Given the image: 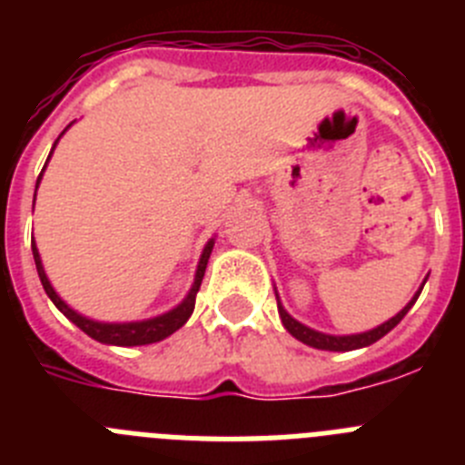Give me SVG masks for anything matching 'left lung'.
<instances>
[{
	"label": "left lung",
	"instance_id": "left-lung-1",
	"mask_svg": "<svg viewBox=\"0 0 465 465\" xmlns=\"http://www.w3.org/2000/svg\"><path fill=\"white\" fill-rule=\"evenodd\" d=\"M424 283H426V279H424ZM424 283L419 286V291H417V293H414V298L410 300L408 305L402 307V310L398 312L396 316H391L389 322H384V323H381V326L372 328V331L356 332V335H328V332H319V331H314V328L305 326V323L295 322L293 316H291L289 312L283 310V305H282V302H279V298H277V310H279V316H282L283 328H286V331H289L291 335H293L295 340H300V342H302V344H310V347H314V349H323V351H351V349L368 347V344H372V342H377V340H380V338H384V335L389 331H393V328H396L398 323H401L402 316L408 314L410 307H412L414 302H417L419 293H421V289H424Z\"/></svg>",
	"mask_w": 465,
	"mask_h": 465
}]
</instances>
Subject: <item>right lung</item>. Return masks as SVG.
Instances as JSON below:
<instances>
[{
  "instance_id": "add662e5",
  "label": "right lung",
  "mask_w": 465,
  "mask_h": 465,
  "mask_svg": "<svg viewBox=\"0 0 465 465\" xmlns=\"http://www.w3.org/2000/svg\"><path fill=\"white\" fill-rule=\"evenodd\" d=\"M63 134H60V137H63ZM60 137L55 139V143L60 142ZM55 143H53V149H55ZM53 149H51V155H53ZM51 155H48V160H51ZM44 170H46V165H44ZM44 170H41V174H44ZM41 174H39V179H36V188H39ZM35 197H36V193H35ZM212 249H213V240H209L207 246L203 249L200 262H197L195 282H193V286H191V291H188L186 298H183L182 302L174 307V310L165 312V314H160V316H153V319H143V322L104 323V322H93V319H88V316L79 314V312L72 310V307H69L67 302H64V300L55 293V289H53L51 282H48V277H46V270H44V265H41L39 249H36L35 237H32V253H35L36 272H39L41 286H44V291H46L48 298L53 300V305L63 312L69 322L76 323V326H79L85 335H90V338L97 340V342H102V344H116V347H139V344L160 342V340L170 338L172 332L179 331V328H182L183 323L191 319L193 310H195V295H197V291H200V283H203L204 270H207V261H209V256H212Z\"/></svg>"
}]
</instances>
